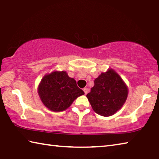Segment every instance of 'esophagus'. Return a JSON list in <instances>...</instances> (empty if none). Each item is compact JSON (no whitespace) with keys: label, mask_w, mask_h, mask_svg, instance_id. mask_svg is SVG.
Segmentation results:
<instances>
[{"label":"esophagus","mask_w":159,"mask_h":159,"mask_svg":"<svg viewBox=\"0 0 159 159\" xmlns=\"http://www.w3.org/2000/svg\"><path fill=\"white\" fill-rule=\"evenodd\" d=\"M83 91L85 92V94H87L89 92V89L88 88H83Z\"/></svg>","instance_id":"34e87169"}]
</instances>
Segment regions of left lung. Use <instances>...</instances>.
<instances>
[{"instance_id": "left-lung-1", "label": "left lung", "mask_w": 159, "mask_h": 159, "mask_svg": "<svg viewBox=\"0 0 159 159\" xmlns=\"http://www.w3.org/2000/svg\"><path fill=\"white\" fill-rule=\"evenodd\" d=\"M86 97L93 111L108 117L119 111L128 96V88L122 78L112 69L101 74Z\"/></svg>"}]
</instances>
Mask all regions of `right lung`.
<instances>
[{"instance_id": "right-lung-1", "label": "right lung", "mask_w": 159, "mask_h": 159, "mask_svg": "<svg viewBox=\"0 0 159 159\" xmlns=\"http://www.w3.org/2000/svg\"><path fill=\"white\" fill-rule=\"evenodd\" d=\"M84 94L76 80L65 71L46 74L38 86V94L42 103L54 112L65 111L77 97Z\"/></svg>"}]
</instances>
